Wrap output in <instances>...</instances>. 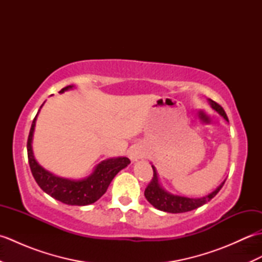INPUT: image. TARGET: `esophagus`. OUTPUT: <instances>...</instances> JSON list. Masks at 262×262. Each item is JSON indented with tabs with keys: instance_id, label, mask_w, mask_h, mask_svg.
Masks as SVG:
<instances>
[{
	"instance_id": "1",
	"label": "esophagus",
	"mask_w": 262,
	"mask_h": 262,
	"mask_svg": "<svg viewBox=\"0 0 262 262\" xmlns=\"http://www.w3.org/2000/svg\"><path fill=\"white\" fill-rule=\"evenodd\" d=\"M144 157L143 151L141 148L138 147H133L130 151H129V158L133 161V162H135V161H138L140 159H142Z\"/></svg>"
}]
</instances>
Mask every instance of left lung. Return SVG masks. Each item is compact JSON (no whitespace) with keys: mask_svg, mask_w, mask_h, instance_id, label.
Masks as SVG:
<instances>
[{"mask_svg":"<svg viewBox=\"0 0 262 262\" xmlns=\"http://www.w3.org/2000/svg\"><path fill=\"white\" fill-rule=\"evenodd\" d=\"M208 101L211 105V108L216 110L223 118L229 121V118L225 114L224 109L221 107V105L213 101L211 99H208ZM153 168V178L151 182L148 183V186L145 189V198L147 199V202L153 205L155 208H158L159 210L166 211V213H172V214H178V213H186V211H190L196 209L200 206L205 205L206 203H208L210 199H213L219 191L223 187L225 183V180L221 183V185L217 187L213 192H210L209 194L205 197H200V198H189V197H183V196H178V194H173L171 192H168L166 190L161 187L160 182H159V177H158V172L157 169Z\"/></svg>","mask_w":262,"mask_h":262,"instance_id":"left-lung-1","label":"left lung"}]
</instances>
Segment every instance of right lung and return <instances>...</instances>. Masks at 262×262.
<instances>
[{
  "instance_id": "obj_1",
  "label": "right lung",
  "mask_w": 262,
  "mask_h": 262,
  "mask_svg": "<svg viewBox=\"0 0 262 262\" xmlns=\"http://www.w3.org/2000/svg\"><path fill=\"white\" fill-rule=\"evenodd\" d=\"M73 86L74 85L65 86L59 91V93L71 90ZM37 116L38 113L32 121L29 136H28V161H29L31 173L38 186L49 196L59 200V202L72 206H85L96 203L107 191L115 176L130 163L129 159L125 157L107 159L100 162L90 176L81 180L66 179V178H60L51 173L49 171L43 169L41 165H39L32 153L31 144Z\"/></svg>"
}]
</instances>
